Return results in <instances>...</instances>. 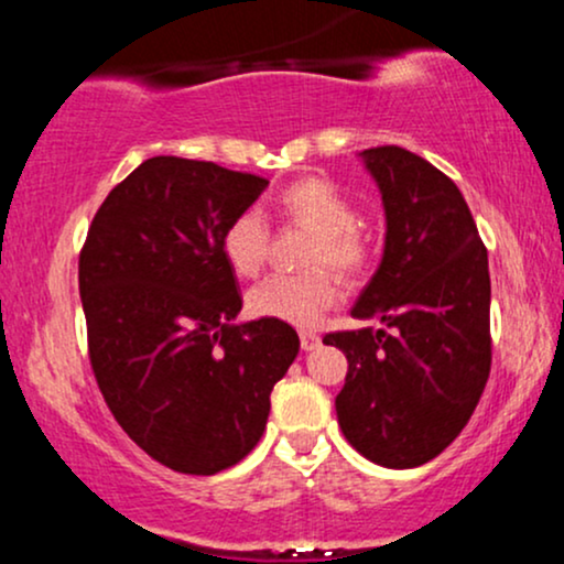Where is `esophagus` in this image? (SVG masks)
I'll use <instances>...</instances> for the list:
<instances>
[{"label": "esophagus", "instance_id": "34e87169", "mask_svg": "<svg viewBox=\"0 0 564 564\" xmlns=\"http://www.w3.org/2000/svg\"><path fill=\"white\" fill-rule=\"evenodd\" d=\"M300 341H302L304 352H313V349L321 347V336L313 334V332H302L300 334Z\"/></svg>", "mask_w": 564, "mask_h": 564}]
</instances>
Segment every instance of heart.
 <instances>
[{
	"label": "heart",
	"mask_w": 564,
	"mask_h": 564,
	"mask_svg": "<svg viewBox=\"0 0 564 564\" xmlns=\"http://www.w3.org/2000/svg\"><path fill=\"white\" fill-rule=\"evenodd\" d=\"M283 215L318 232L310 262L332 264L336 270H355L366 257L364 238L355 230V204L332 180L307 177L281 193ZM270 230L260 209L249 206L225 225L223 254L238 275H257L268 260ZM339 283L328 270H310L302 275H268L246 294V307L257 318H273L291 326H315L326 310L339 302Z\"/></svg>",
	"instance_id": "heart-1"
}]
</instances>
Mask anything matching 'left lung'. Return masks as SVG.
Segmentation results:
<instances>
[{
	"mask_svg": "<svg viewBox=\"0 0 564 564\" xmlns=\"http://www.w3.org/2000/svg\"><path fill=\"white\" fill-rule=\"evenodd\" d=\"M387 232L352 318L384 328L323 336L347 355L336 419L347 443L390 469L422 467L469 422L490 373L488 251L462 191L398 145L358 153Z\"/></svg>",
	"mask_w": 564,
	"mask_h": 564,
	"instance_id": "1",
	"label": "left lung"
}]
</instances>
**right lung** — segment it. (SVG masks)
<instances>
[{
	"mask_svg": "<svg viewBox=\"0 0 564 564\" xmlns=\"http://www.w3.org/2000/svg\"><path fill=\"white\" fill-rule=\"evenodd\" d=\"M268 180L153 156L102 200L79 257L89 360L113 419L148 456L217 475L260 443L270 392L300 352L283 321L238 323L223 230Z\"/></svg>",
	"mask_w": 564,
	"mask_h": 564,
	"instance_id": "obj_1",
	"label": "right lung"
}]
</instances>
